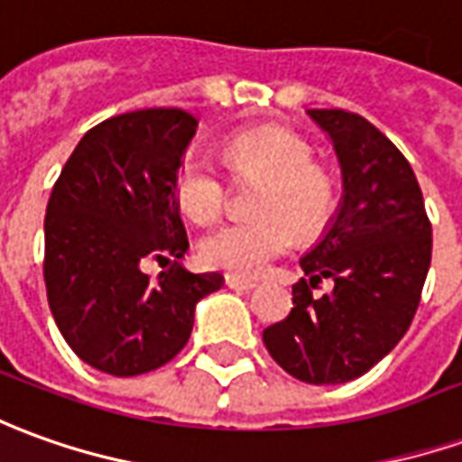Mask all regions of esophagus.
<instances>
[{
    "label": "esophagus",
    "instance_id": "1",
    "mask_svg": "<svg viewBox=\"0 0 462 462\" xmlns=\"http://www.w3.org/2000/svg\"><path fill=\"white\" fill-rule=\"evenodd\" d=\"M225 285L232 287V290H253L257 282L254 280H250V277H240V275H225Z\"/></svg>",
    "mask_w": 462,
    "mask_h": 462
}]
</instances>
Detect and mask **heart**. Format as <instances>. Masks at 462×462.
Segmentation results:
<instances>
[{"label":"heart","mask_w":462,"mask_h":462,"mask_svg":"<svg viewBox=\"0 0 462 462\" xmlns=\"http://www.w3.org/2000/svg\"><path fill=\"white\" fill-rule=\"evenodd\" d=\"M225 162L237 177H263L254 205L260 220L227 222L202 237L199 257L208 267L254 277L285 254L295 237H318L335 208V185L298 134L260 127L235 134L225 144ZM175 199L198 225L217 220L227 205L225 177L198 154H187L175 177Z\"/></svg>","instance_id":"1"}]
</instances>
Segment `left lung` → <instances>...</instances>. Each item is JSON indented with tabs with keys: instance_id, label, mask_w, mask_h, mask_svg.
<instances>
[{
	"instance_id": "left-lung-1",
	"label": "left lung",
	"mask_w": 462,
	"mask_h": 462,
	"mask_svg": "<svg viewBox=\"0 0 462 462\" xmlns=\"http://www.w3.org/2000/svg\"><path fill=\"white\" fill-rule=\"evenodd\" d=\"M330 134L343 170V202L300 267L285 320L264 328L277 365L310 385L365 375L408 332L433 253V227L411 162L365 117L308 109ZM325 276L336 285L312 299Z\"/></svg>"
}]
</instances>
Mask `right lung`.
Here are the masks:
<instances>
[{
    "mask_svg": "<svg viewBox=\"0 0 462 462\" xmlns=\"http://www.w3.org/2000/svg\"><path fill=\"white\" fill-rule=\"evenodd\" d=\"M198 119L177 107L137 109L87 132L51 187L44 285L51 318L79 360L107 375H142L189 340L195 305L222 275L180 264L187 232L175 177ZM147 259L167 263L150 278Z\"/></svg>",
    "mask_w": 462,
    "mask_h": 462,
    "instance_id": "right-lung-1",
    "label": "right lung"
}]
</instances>
